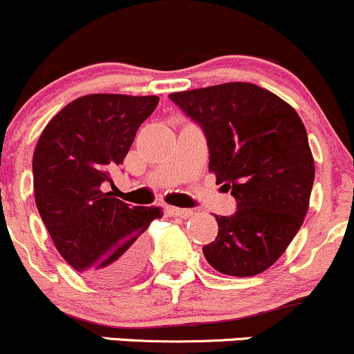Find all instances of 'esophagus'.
I'll return each instance as SVG.
<instances>
[{
	"instance_id": "esophagus-1",
	"label": "esophagus",
	"mask_w": 354,
	"mask_h": 354,
	"mask_svg": "<svg viewBox=\"0 0 354 354\" xmlns=\"http://www.w3.org/2000/svg\"><path fill=\"white\" fill-rule=\"evenodd\" d=\"M167 213L172 216H180V218H189V216H192V209H187V208H177V206H167Z\"/></svg>"
}]
</instances>
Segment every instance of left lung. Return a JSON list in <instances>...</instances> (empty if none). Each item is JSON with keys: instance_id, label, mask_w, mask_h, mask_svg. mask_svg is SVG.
Returning a JSON list of instances; mask_svg holds the SVG:
<instances>
[{"instance_id": "left-lung-1", "label": "left lung", "mask_w": 354, "mask_h": 354, "mask_svg": "<svg viewBox=\"0 0 354 354\" xmlns=\"http://www.w3.org/2000/svg\"><path fill=\"white\" fill-rule=\"evenodd\" d=\"M203 129L209 172L236 198L203 248L220 274L251 277L270 268L303 225L315 180L306 129L291 104L257 84L227 82L172 93Z\"/></svg>"}]
</instances>
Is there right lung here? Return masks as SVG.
<instances>
[{
	"instance_id": "right-lung-1",
	"label": "right lung",
	"mask_w": 354,
	"mask_h": 354,
	"mask_svg": "<svg viewBox=\"0 0 354 354\" xmlns=\"http://www.w3.org/2000/svg\"><path fill=\"white\" fill-rule=\"evenodd\" d=\"M158 96L87 94L44 127L32 158L39 215L63 260L97 284H122L145 263V230L158 206H129L103 187L124 163Z\"/></svg>"
}]
</instances>
